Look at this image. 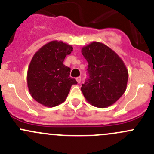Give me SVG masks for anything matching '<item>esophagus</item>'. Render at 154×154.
<instances>
[{"instance_id": "34e87169", "label": "esophagus", "mask_w": 154, "mask_h": 154, "mask_svg": "<svg viewBox=\"0 0 154 154\" xmlns=\"http://www.w3.org/2000/svg\"><path fill=\"white\" fill-rule=\"evenodd\" d=\"M76 80H77V83H80V82H81V77H77V78H76Z\"/></svg>"}]
</instances>
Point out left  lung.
Returning a JSON list of instances; mask_svg holds the SVG:
<instances>
[{"instance_id":"1","label":"left lung","mask_w":154,"mask_h":154,"mask_svg":"<svg viewBox=\"0 0 154 154\" xmlns=\"http://www.w3.org/2000/svg\"><path fill=\"white\" fill-rule=\"evenodd\" d=\"M88 66V77L81 91L88 103L105 108L116 103L125 93L128 71L122 59L103 43L93 42L82 48Z\"/></svg>"}]
</instances>
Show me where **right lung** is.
<instances>
[{"label":"right lung","mask_w":154,"mask_h":154,"mask_svg":"<svg viewBox=\"0 0 154 154\" xmlns=\"http://www.w3.org/2000/svg\"><path fill=\"white\" fill-rule=\"evenodd\" d=\"M72 46L61 41H52L42 46L32 57L27 71V86L31 96L43 106L54 107L67 98L72 85L71 68L63 65Z\"/></svg>","instance_id":"right-lung-1"}]
</instances>
